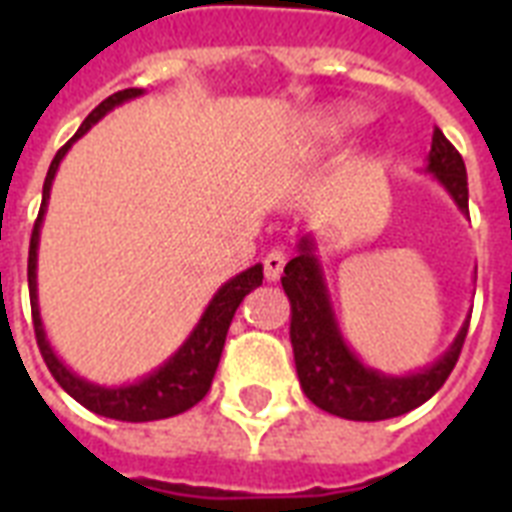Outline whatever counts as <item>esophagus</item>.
Wrapping results in <instances>:
<instances>
[{
	"instance_id": "34e87169",
	"label": "esophagus",
	"mask_w": 512,
	"mask_h": 512,
	"mask_svg": "<svg viewBox=\"0 0 512 512\" xmlns=\"http://www.w3.org/2000/svg\"><path fill=\"white\" fill-rule=\"evenodd\" d=\"M284 263H287V257H284V252H279V249H273V252H268L263 260V268H265V279L268 281H279V276L284 273Z\"/></svg>"
}]
</instances>
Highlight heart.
Instances as JSON below:
<instances>
[{
	"label": "heart",
	"mask_w": 512,
	"mask_h": 512,
	"mask_svg": "<svg viewBox=\"0 0 512 512\" xmlns=\"http://www.w3.org/2000/svg\"><path fill=\"white\" fill-rule=\"evenodd\" d=\"M361 122H364V108L356 103H337L313 116L308 124V135L313 143H335Z\"/></svg>",
	"instance_id": "b5f03b06"
}]
</instances>
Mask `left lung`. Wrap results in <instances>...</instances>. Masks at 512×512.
Masks as SVG:
<instances>
[{"label": "left lung", "mask_w": 512, "mask_h": 512, "mask_svg": "<svg viewBox=\"0 0 512 512\" xmlns=\"http://www.w3.org/2000/svg\"><path fill=\"white\" fill-rule=\"evenodd\" d=\"M422 172L433 175L449 193L454 207L468 217V172L457 148L433 132L430 154ZM284 295L289 297V340L295 353L297 380L313 404L342 420L377 422L406 414L425 404L452 374L460 358L462 342L468 335L470 313L462 321L452 345L428 366L406 374H388L364 364L356 350L350 348L337 321L327 273L321 265L319 241L305 233L297 241V255L292 257L281 276Z\"/></svg>", "instance_id": "left-lung-1"}]
</instances>
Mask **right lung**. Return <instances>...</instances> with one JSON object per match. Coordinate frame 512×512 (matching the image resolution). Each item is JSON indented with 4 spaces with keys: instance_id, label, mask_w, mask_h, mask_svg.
Instances as JSON below:
<instances>
[{
    "instance_id": "obj_1",
    "label": "right lung",
    "mask_w": 512,
    "mask_h": 512,
    "mask_svg": "<svg viewBox=\"0 0 512 512\" xmlns=\"http://www.w3.org/2000/svg\"><path fill=\"white\" fill-rule=\"evenodd\" d=\"M140 95H146V90H140V87L114 92L111 98L103 100L84 119L74 138L68 140L66 146L55 154L50 170H47V177H44L42 207H39V217H36L34 233H31V247H28V295H31L34 332L39 350H42L44 356V364L52 372V377L58 380L60 388L66 390L74 401H79L84 409H90V412L100 414V417H108V420L122 422L164 420V417H175V414L191 409L193 404H199L201 398L207 396L212 377L217 372V364H220V356H223L225 335H228V327H231L233 313H236L239 303L252 289L263 284V265L260 263L247 268V271L236 273L225 284H220V289L212 295V300H209L204 313L196 321V327L191 329V335L183 340V345L164 364L156 366L154 372L143 374L140 380L122 382V385H98V382L84 380L58 356V350L52 348L47 329H44L42 308H39V284H36L39 239H42V223L44 215H47V204H50L52 180H55L60 162L66 159V154L71 151L76 140L84 138L114 108L124 106V103H130V100L140 98Z\"/></svg>"
}]
</instances>
